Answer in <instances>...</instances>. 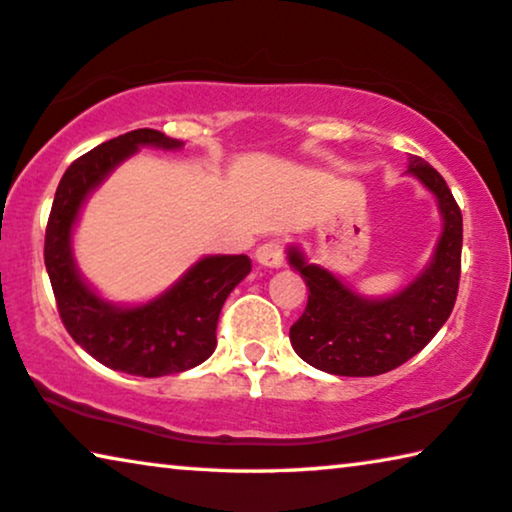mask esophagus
<instances>
[{
  "label": "esophagus",
  "mask_w": 512,
  "mask_h": 512,
  "mask_svg": "<svg viewBox=\"0 0 512 512\" xmlns=\"http://www.w3.org/2000/svg\"><path fill=\"white\" fill-rule=\"evenodd\" d=\"M255 259L262 266H269V269H280L285 264V248H282L280 241H266L262 246H257Z\"/></svg>",
  "instance_id": "1"
}]
</instances>
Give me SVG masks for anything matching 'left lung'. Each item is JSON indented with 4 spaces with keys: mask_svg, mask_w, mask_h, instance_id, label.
<instances>
[{
    "mask_svg": "<svg viewBox=\"0 0 512 512\" xmlns=\"http://www.w3.org/2000/svg\"><path fill=\"white\" fill-rule=\"evenodd\" d=\"M409 174L437 195L444 232L427 269L388 299H365L331 271L289 248V264L308 285V305L289 329L294 352L312 368L340 377H375L407 363L451 317L462 269V211L441 174L409 158Z\"/></svg>",
    "mask_w": 512,
    "mask_h": 512,
    "instance_id": "obj_1",
    "label": "left lung"
}]
</instances>
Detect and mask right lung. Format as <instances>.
<instances>
[{
	"mask_svg": "<svg viewBox=\"0 0 512 512\" xmlns=\"http://www.w3.org/2000/svg\"><path fill=\"white\" fill-rule=\"evenodd\" d=\"M140 147L179 149L181 142L154 128H137L73 160L57 186L43 255L71 338L112 370L165 377L195 368L213 354L223 303L253 264L248 255L204 257L165 294L135 308H119L91 292L73 262V225L91 190Z\"/></svg>",
	"mask_w": 512,
	"mask_h": 512,
	"instance_id": "obj_1",
	"label": "right lung"
}]
</instances>
